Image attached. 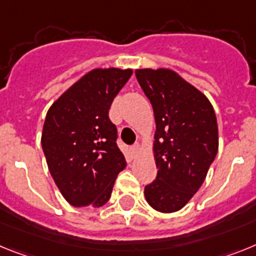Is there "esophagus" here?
Returning <instances> with one entry per match:
<instances>
[{
    "instance_id": "obj_1",
    "label": "esophagus",
    "mask_w": 256,
    "mask_h": 256,
    "mask_svg": "<svg viewBox=\"0 0 256 256\" xmlns=\"http://www.w3.org/2000/svg\"><path fill=\"white\" fill-rule=\"evenodd\" d=\"M131 152H132V154H138V153L140 152V144L136 143L131 146Z\"/></svg>"
}]
</instances>
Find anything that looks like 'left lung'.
<instances>
[{
    "label": "left lung",
    "mask_w": 256,
    "mask_h": 256,
    "mask_svg": "<svg viewBox=\"0 0 256 256\" xmlns=\"http://www.w3.org/2000/svg\"><path fill=\"white\" fill-rule=\"evenodd\" d=\"M154 113L156 180L144 190L160 212H175L200 190L219 146L214 108L198 88L166 68L136 70Z\"/></svg>",
    "instance_id": "obj_1"
}]
</instances>
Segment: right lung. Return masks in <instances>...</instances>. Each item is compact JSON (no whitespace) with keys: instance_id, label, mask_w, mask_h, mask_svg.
<instances>
[{"instance_id":"1","label":"right lung","mask_w":256,"mask_h":256,"mask_svg":"<svg viewBox=\"0 0 256 256\" xmlns=\"http://www.w3.org/2000/svg\"><path fill=\"white\" fill-rule=\"evenodd\" d=\"M131 74L132 70L120 68L90 70L48 110L42 150L55 184L74 208L106 205L126 168L108 112Z\"/></svg>"}]
</instances>
